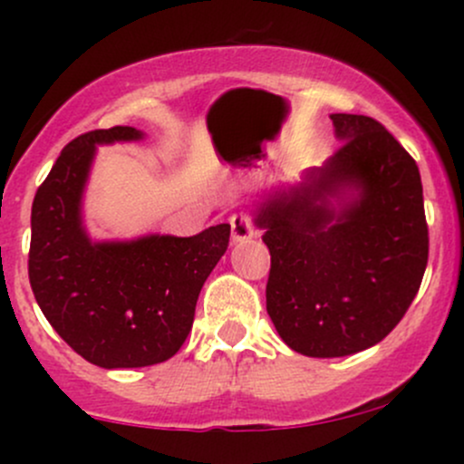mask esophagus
Here are the masks:
<instances>
[{
	"label": "esophagus",
	"mask_w": 464,
	"mask_h": 464,
	"mask_svg": "<svg viewBox=\"0 0 464 464\" xmlns=\"http://www.w3.org/2000/svg\"><path fill=\"white\" fill-rule=\"evenodd\" d=\"M228 225H231V237L233 242H244L255 236L253 222H250L248 214H233L228 218Z\"/></svg>",
	"instance_id": "1"
}]
</instances>
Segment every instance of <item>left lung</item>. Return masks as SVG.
<instances>
[{"mask_svg": "<svg viewBox=\"0 0 464 464\" xmlns=\"http://www.w3.org/2000/svg\"><path fill=\"white\" fill-rule=\"evenodd\" d=\"M332 121L343 146L255 218L270 250L266 310L287 347L310 358L384 340L417 296L430 250L417 161L372 117ZM343 188L359 196L335 212L328 198Z\"/></svg>", "mask_w": 464, "mask_h": 464, "instance_id": "1", "label": "left lung"}]
</instances>
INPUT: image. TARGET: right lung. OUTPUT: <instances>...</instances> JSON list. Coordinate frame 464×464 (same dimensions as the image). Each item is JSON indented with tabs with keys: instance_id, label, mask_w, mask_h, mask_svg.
Here are the masks:
<instances>
[{
	"instance_id": "add662e5",
	"label": "right lung",
	"mask_w": 464,
	"mask_h": 464,
	"mask_svg": "<svg viewBox=\"0 0 464 464\" xmlns=\"http://www.w3.org/2000/svg\"><path fill=\"white\" fill-rule=\"evenodd\" d=\"M140 137L132 126L76 137L32 202L28 276L34 299L69 347L102 369L152 366L183 347L202 284L231 236V225H216L194 237L102 244L87 237L80 198L95 143Z\"/></svg>"
}]
</instances>
